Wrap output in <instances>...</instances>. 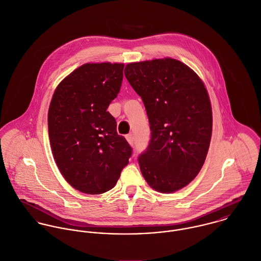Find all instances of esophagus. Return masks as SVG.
Segmentation results:
<instances>
[{
  "label": "esophagus",
  "mask_w": 261,
  "mask_h": 261,
  "mask_svg": "<svg viewBox=\"0 0 261 261\" xmlns=\"http://www.w3.org/2000/svg\"><path fill=\"white\" fill-rule=\"evenodd\" d=\"M126 139H127V141L131 144V145H133L134 144V137H133V134H127L126 135Z\"/></svg>",
  "instance_id": "obj_1"
}]
</instances>
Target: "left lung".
Masks as SVG:
<instances>
[{
    "instance_id": "1",
    "label": "left lung",
    "mask_w": 261,
    "mask_h": 261,
    "mask_svg": "<svg viewBox=\"0 0 261 261\" xmlns=\"http://www.w3.org/2000/svg\"><path fill=\"white\" fill-rule=\"evenodd\" d=\"M125 76L142 99L151 131L138 156L141 172L160 193L178 191L198 175L208 153L207 90L194 70L172 58L129 63Z\"/></svg>"
}]
</instances>
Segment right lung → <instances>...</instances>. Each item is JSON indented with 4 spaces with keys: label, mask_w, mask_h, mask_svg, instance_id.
Wrapping results in <instances>:
<instances>
[{
    "label": "right lung",
    "mask_w": 261,
    "mask_h": 261,
    "mask_svg": "<svg viewBox=\"0 0 261 261\" xmlns=\"http://www.w3.org/2000/svg\"><path fill=\"white\" fill-rule=\"evenodd\" d=\"M123 69L122 63L84 64L53 94L48 111L53 156L67 182L85 194L113 189L132 155L107 111L120 92Z\"/></svg>",
    "instance_id": "1"
}]
</instances>
